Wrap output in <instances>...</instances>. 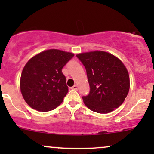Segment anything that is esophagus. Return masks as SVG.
<instances>
[{"label":"esophagus","mask_w":154,"mask_h":154,"mask_svg":"<svg viewBox=\"0 0 154 154\" xmlns=\"http://www.w3.org/2000/svg\"><path fill=\"white\" fill-rule=\"evenodd\" d=\"M72 89H73V90H77V85H74L73 87L72 88Z\"/></svg>","instance_id":"esophagus-1"}]
</instances>
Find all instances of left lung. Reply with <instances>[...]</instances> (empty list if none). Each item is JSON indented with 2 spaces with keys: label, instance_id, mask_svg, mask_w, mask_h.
Masks as SVG:
<instances>
[{
  "label": "left lung",
  "instance_id": "left-lung-1",
  "mask_svg": "<svg viewBox=\"0 0 154 154\" xmlns=\"http://www.w3.org/2000/svg\"><path fill=\"white\" fill-rule=\"evenodd\" d=\"M84 65L90 85L84 103L94 112L107 114L122 104L130 89V77L123 63L104 51L77 54Z\"/></svg>",
  "mask_w": 154,
  "mask_h": 154
}]
</instances>
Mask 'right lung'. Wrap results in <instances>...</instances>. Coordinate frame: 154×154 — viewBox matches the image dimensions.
<instances>
[{
  "label": "right lung",
  "mask_w": 154,
  "mask_h": 154,
  "mask_svg": "<svg viewBox=\"0 0 154 154\" xmlns=\"http://www.w3.org/2000/svg\"><path fill=\"white\" fill-rule=\"evenodd\" d=\"M74 57L72 53L51 49L40 53L26 63L20 89L26 103L39 111L54 110L68 93L62 69Z\"/></svg>",
  "instance_id": "obj_1"
}]
</instances>
